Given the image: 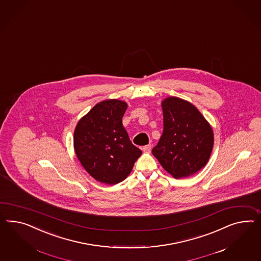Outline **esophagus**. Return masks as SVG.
<instances>
[{"instance_id":"34e87169","label":"esophagus","mask_w":261,"mask_h":261,"mask_svg":"<svg viewBox=\"0 0 261 261\" xmlns=\"http://www.w3.org/2000/svg\"><path fill=\"white\" fill-rule=\"evenodd\" d=\"M151 150H152V145H151V144L145 145V146H143V147H142V151H143L144 153H150V152H151Z\"/></svg>"}]
</instances>
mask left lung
Instances as JSON below:
<instances>
[{
  "label": "left lung",
  "mask_w": 261,
  "mask_h": 261,
  "mask_svg": "<svg viewBox=\"0 0 261 261\" xmlns=\"http://www.w3.org/2000/svg\"><path fill=\"white\" fill-rule=\"evenodd\" d=\"M162 106L163 132L152 153L174 177L191 176L209 161L213 130L201 113L187 100L169 97Z\"/></svg>",
  "instance_id": "obj_1"
}]
</instances>
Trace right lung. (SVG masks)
I'll list each match as a JSON object with an SVG mask.
<instances>
[{
  "mask_svg": "<svg viewBox=\"0 0 261 261\" xmlns=\"http://www.w3.org/2000/svg\"><path fill=\"white\" fill-rule=\"evenodd\" d=\"M126 108L124 101L103 100L82 118L75 129L74 148L77 159L99 182H121L142 154L122 125Z\"/></svg>",
  "mask_w": 261,
  "mask_h": 261,
  "instance_id": "add662e5",
  "label": "right lung"
}]
</instances>
